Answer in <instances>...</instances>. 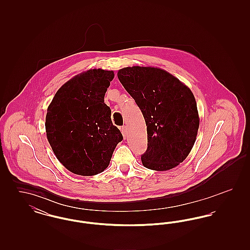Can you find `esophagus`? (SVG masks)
Returning <instances> with one entry per match:
<instances>
[{
    "mask_svg": "<svg viewBox=\"0 0 250 250\" xmlns=\"http://www.w3.org/2000/svg\"><path fill=\"white\" fill-rule=\"evenodd\" d=\"M121 131H122V134H123L124 138H125L126 135H127V127H126L125 125H123V126L121 127Z\"/></svg>",
    "mask_w": 250,
    "mask_h": 250,
    "instance_id": "esophagus-1",
    "label": "esophagus"
}]
</instances>
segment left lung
Returning <instances> with one entry per match:
<instances>
[{"label":"left lung","mask_w":250,"mask_h":250,"mask_svg":"<svg viewBox=\"0 0 250 250\" xmlns=\"http://www.w3.org/2000/svg\"><path fill=\"white\" fill-rule=\"evenodd\" d=\"M117 76L146 123L148 147L142 155L143 166L159 171L178 166L190 153L200 125L190 89L156 67H125Z\"/></svg>","instance_id":"left-lung-1"}]
</instances>
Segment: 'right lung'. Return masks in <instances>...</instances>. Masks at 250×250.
Returning a JSON list of instances; mask_svg holds the SVG:
<instances>
[{
  "mask_svg": "<svg viewBox=\"0 0 250 250\" xmlns=\"http://www.w3.org/2000/svg\"><path fill=\"white\" fill-rule=\"evenodd\" d=\"M113 71L90 69L63 84L46 116L48 143L69 171L83 176L107 168L123 135L111 122L104 96Z\"/></svg>",
  "mask_w": 250,
  "mask_h": 250,
  "instance_id": "right-lung-1",
  "label": "right lung"
}]
</instances>
